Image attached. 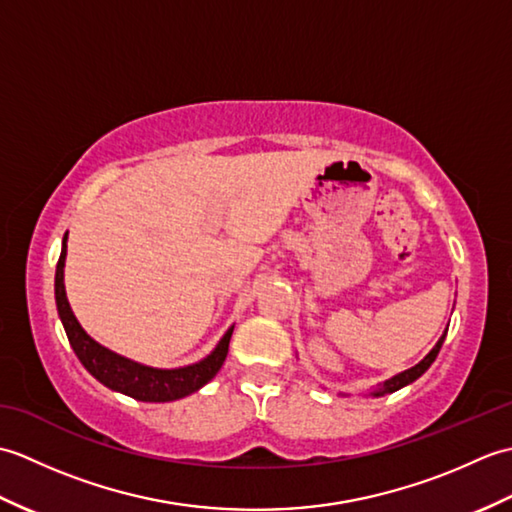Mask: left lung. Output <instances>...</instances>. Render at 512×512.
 Segmentation results:
<instances>
[{
  "label": "left lung",
  "mask_w": 512,
  "mask_h": 512,
  "mask_svg": "<svg viewBox=\"0 0 512 512\" xmlns=\"http://www.w3.org/2000/svg\"><path fill=\"white\" fill-rule=\"evenodd\" d=\"M449 330V328H447ZM447 330L442 332V336L438 339V343L431 347V352L422 358V361L418 363V365H413V367H409V369H405V372H400V374H396V376H391V378H387V380H383V383H380L374 391H369L367 396H374V398H378V396H385V394H394V391H398V389H402V387H407V385H411L413 380H418L424 372H427V369L431 367V363L436 361V356H438V352H440V347H442V343H444V339H447ZM341 396H350V394H341Z\"/></svg>",
  "instance_id": "8db88e82"
}]
</instances>
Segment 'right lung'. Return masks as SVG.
Listing matches in <instances>:
<instances>
[{"label": "right lung", "instance_id": "right-lung-1", "mask_svg": "<svg viewBox=\"0 0 512 512\" xmlns=\"http://www.w3.org/2000/svg\"><path fill=\"white\" fill-rule=\"evenodd\" d=\"M65 255H68V233L63 235L61 257L57 264V273H54V301H57L59 319L63 323L65 334H68V341L74 354L79 356L83 367L88 369L99 383L110 387L112 391H118V394H125L129 398L143 402H171L184 396H191L193 391L202 389L217 372H220V367L228 354V343H231L235 325L226 330L220 343L215 345V350L209 356H204L202 361L173 369L143 365L138 361H132V358L107 350L105 345L94 341L92 336L81 328L79 319L74 317L68 295H65Z\"/></svg>", "mask_w": 512, "mask_h": 512}]
</instances>
